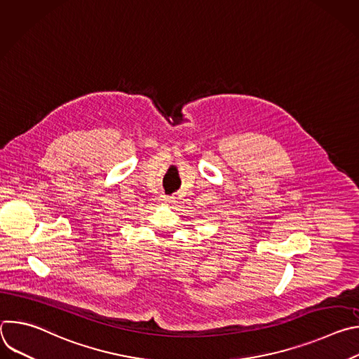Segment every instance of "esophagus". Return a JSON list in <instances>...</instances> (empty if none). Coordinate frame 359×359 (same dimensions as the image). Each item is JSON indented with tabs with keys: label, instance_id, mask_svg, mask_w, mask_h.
<instances>
[{
	"label": "esophagus",
	"instance_id": "esophagus-1",
	"mask_svg": "<svg viewBox=\"0 0 359 359\" xmlns=\"http://www.w3.org/2000/svg\"><path fill=\"white\" fill-rule=\"evenodd\" d=\"M161 200H162V203L163 204H170V203H173L175 200H173V197H170V196H162L161 197Z\"/></svg>",
	"mask_w": 359,
	"mask_h": 359
}]
</instances>
